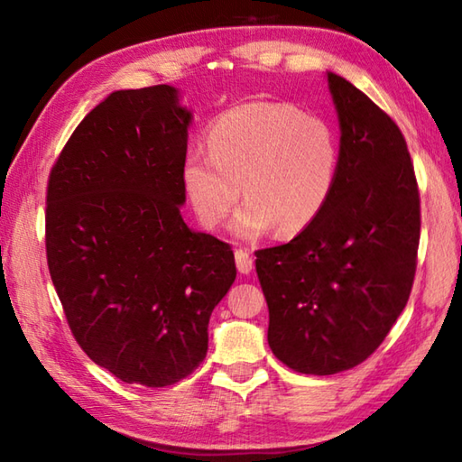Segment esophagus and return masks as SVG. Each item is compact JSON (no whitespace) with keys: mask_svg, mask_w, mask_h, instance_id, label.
Listing matches in <instances>:
<instances>
[{"mask_svg":"<svg viewBox=\"0 0 462 462\" xmlns=\"http://www.w3.org/2000/svg\"><path fill=\"white\" fill-rule=\"evenodd\" d=\"M234 256H236V267L242 275H248V273L254 269V259L246 248H238L236 253H234Z\"/></svg>","mask_w":462,"mask_h":462,"instance_id":"obj_1","label":"esophagus"}]
</instances>
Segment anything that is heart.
Here are the masks:
<instances>
[{
  "mask_svg": "<svg viewBox=\"0 0 462 462\" xmlns=\"http://www.w3.org/2000/svg\"><path fill=\"white\" fill-rule=\"evenodd\" d=\"M208 152L185 156L181 179L203 228L212 230L240 199L232 232L291 236L324 212L338 179L340 144L330 124L281 101H246L208 124Z\"/></svg>",
  "mask_w": 462,
  "mask_h": 462,
  "instance_id": "obj_1",
  "label": "heart"
}]
</instances>
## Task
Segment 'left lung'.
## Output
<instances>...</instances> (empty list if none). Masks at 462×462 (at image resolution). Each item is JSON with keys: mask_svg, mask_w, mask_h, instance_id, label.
<instances>
[{"mask_svg": "<svg viewBox=\"0 0 462 462\" xmlns=\"http://www.w3.org/2000/svg\"><path fill=\"white\" fill-rule=\"evenodd\" d=\"M340 122V167L318 220L287 245L256 250L269 346L289 369L334 374L366 361L410 300L420 191L397 124L328 73Z\"/></svg>", "mask_w": 462, "mask_h": 462, "instance_id": "obj_1", "label": "left lung"}]
</instances>
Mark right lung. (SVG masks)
<instances>
[{
    "instance_id": "1",
    "label": "right lung",
    "mask_w": 462,
    "mask_h": 462,
    "mask_svg": "<svg viewBox=\"0 0 462 462\" xmlns=\"http://www.w3.org/2000/svg\"><path fill=\"white\" fill-rule=\"evenodd\" d=\"M189 122L171 85L114 91L75 128L46 187V261L67 324L93 363L144 387L198 369L236 279L232 246L179 212Z\"/></svg>"
}]
</instances>
